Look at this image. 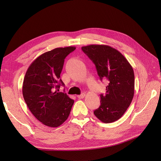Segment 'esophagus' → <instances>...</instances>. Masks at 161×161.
Segmentation results:
<instances>
[{"label":"esophagus","instance_id":"34e87169","mask_svg":"<svg viewBox=\"0 0 161 161\" xmlns=\"http://www.w3.org/2000/svg\"><path fill=\"white\" fill-rule=\"evenodd\" d=\"M85 97V93H82L81 95L77 96V97H78L79 98H83Z\"/></svg>","mask_w":161,"mask_h":161}]
</instances>
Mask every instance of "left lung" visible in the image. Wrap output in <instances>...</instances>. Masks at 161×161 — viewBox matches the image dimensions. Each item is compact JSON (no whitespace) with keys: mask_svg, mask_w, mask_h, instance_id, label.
<instances>
[{"mask_svg":"<svg viewBox=\"0 0 161 161\" xmlns=\"http://www.w3.org/2000/svg\"><path fill=\"white\" fill-rule=\"evenodd\" d=\"M81 49L95 64L100 79H107L108 82L105 95H100L101 105L94 114L104 123L119 120L134 97L132 67L123 54L110 46L91 45Z\"/></svg>","mask_w":161,"mask_h":161,"instance_id":"left-lung-1","label":"left lung"}]
</instances>
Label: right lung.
Wrapping results in <instances>:
<instances>
[{
    "instance_id": "obj_1",
    "label": "right lung",
    "mask_w": 161,
    "mask_h": 161,
    "mask_svg": "<svg viewBox=\"0 0 161 161\" xmlns=\"http://www.w3.org/2000/svg\"><path fill=\"white\" fill-rule=\"evenodd\" d=\"M75 47L57 48L43 53L29 66L23 81L25 101L35 118L46 126L58 127L68 119L74 100L58 92L64 58Z\"/></svg>"
}]
</instances>
